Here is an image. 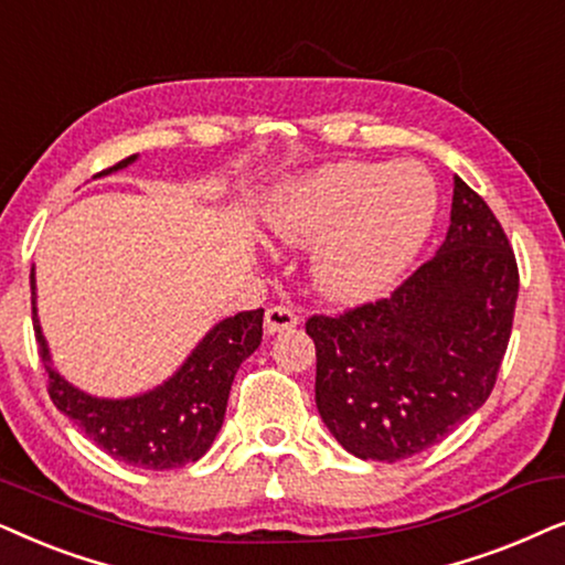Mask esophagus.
<instances>
[{
	"label": "esophagus",
	"instance_id": "esophagus-1",
	"mask_svg": "<svg viewBox=\"0 0 565 565\" xmlns=\"http://www.w3.org/2000/svg\"><path fill=\"white\" fill-rule=\"evenodd\" d=\"M299 326V318L295 310H289V307H268L266 310V333L274 335V333H284V330H291Z\"/></svg>",
	"mask_w": 565,
	"mask_h": 565
}]
</instances>
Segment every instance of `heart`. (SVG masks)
I'll return each instance as SVG.
<instances>
[{
  "mask_svg": "<svg viewBox=\"0 0 565 565\" xmlns=\"http://www.w3.org/2000/svg\"><path fill=\"white\" fill-rule=\"evenodd\" d=\"M436 216V185L413 162H330L291 180L266 209V232L313 247L312 284L333 305L385 295L411 266Z\"/></svg>",
  "mask_w": 565,
  "mask_h": 565,
  "instance_id": "b5f03b06",
  "label": "heart"
}]
</instances>
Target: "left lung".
<instances>
[{
    "mask_svg": "<svg viewBox=\"0 0 565 565\" xmlns=\"http://www.w3.org/2000/svg\"><path fill=\"white\" fill-rule=\"evenodd\" d=\"M519 295L514 250L491 209L455 175L445 243L387 299L315 315V403L359 460L397 462L465 424L488 401Z\"/></svg>",
    "mask_w": 565,
    "mask_h": 565,
    "instance_id": "left-lung-1",
    "label": "left lung"
}]
</instances>
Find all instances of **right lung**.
I'll return each mask as SVG.
<instances>
[{
    "label": "right lung",
    "mask_w": 565,
    "mask_h": 565,
    "mask_svg": "<svg viewBox=\"0 0 565 565\" xmlns=\"http://www.w3.org/2000/svg\"><path fill=\"white\" fill-rule=\"evenodd\" d=\"M137 157H126L95 178L129 168ZM30 299L51 401L110 457L145 470L183 468L206 455L224 424L232 380L263 338V310L237 312L216 322L162 385L131 397H97L66 382L51 361L38 320L35 268H30Z\"/></svg>",
    "instance_id": "add662e5"
}]
</instances>
